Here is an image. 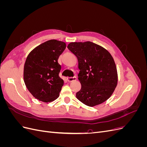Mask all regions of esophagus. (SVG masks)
<instances>
[{
  "label": "esophagus",
  "instance_id": "obj_1",
  "mask_svg": "<svg viewBox=\"0 0 147 147\" xmlns=\"http://www.w3.org/2000/svg\"><path fill=\"white\" fill-rule=\"evenodd\" d=\"M77 80L76 77H67V80L69 82H72L73 81H75Z\"/></svg>",
  "mask_w": 147,
  "mask_h": 147
}]
</instances>
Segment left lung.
Listing matches in <instances>:
<instances>
[{"instance_id":"obj_1","label":"left lung","mask_w":147,"mask_h":147,"mask_svg":"<svg viewBox=\"0 0 147 147\" xmlns=\"http://www.w3.org/2000/svg\"><path fill=\"white\" fill-rule=\"evenodd\" d=\"M67 48L78 61V80L82 88L77 98L88 106L103 103L117 85V70L110 53L91 42H72Z\"/></svg>"}]
</instances>
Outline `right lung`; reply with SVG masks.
I'll use <instances>...</instances> for the list:
<instances>
[{"mask_svg":"<svg viewBox=\"0 0 147 147\" xmlns=\"http://www.w3.org/2000/svg\"><path fill=\"white\" fill-rule=\"evenodd\" d=\"M65 47L63 42L50 40L35 48L28 56L24 81L35 98L50 102L59 97L64 80L59 76L61 66L57 60Z\"/></svg>","mask_w":147,"mask_h":147,"instance_id":"1","label":"right lung"}]
</instances>
